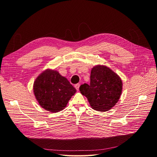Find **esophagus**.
Returning <instances> with one entry per match:
<instances>
[{
	"mask_svg": "<svg viewBox=\"0 0 157 157\" xmlns=\"http://www.w3.org/2000/svg\"><path fill=\"white\" fill-rule=\"evenodd\" d=\"M79 86H80V84L79 83H77L75 85V88L77 89V90H79Z\"/></svg>",
	"mask_w": 157,
	"mask_h": 157,
	"instance_id": "obj_1",
	"label": "esophagus"
}]
</instances>
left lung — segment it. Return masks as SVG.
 <instances>
[{"label": "left lung", "mask_w": 157, "mask_h": 157, "mask_svg": "<svg viewBox=\"0 0 157 157\" xmlns=\"http://www.w3.org/2000/svg\"><path fill=\"white\" fill-rule=\"evenodd\" d=\"M90 82L79 87L91 108L107 112L117 104L122 93L123 82L119 75L104 65H97L90 72Z\"/></svg>", "instance_id": "1"}]
</instances>
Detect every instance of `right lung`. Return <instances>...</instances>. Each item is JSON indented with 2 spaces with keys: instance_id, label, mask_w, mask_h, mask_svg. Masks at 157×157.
<instances>
[{
  "instance_id": "obj_1",
  "label": "right lung",
  "mask_w": 157,
  "mask_h": 157,
  "mask_svg": "<svg viewBox=\"0 0 157 157\" xmlns=\"http://www.w3.org/2000/svg\"><path fill=\"white\" fill-rule=\"evenodd\" d=\"M33 92L42 108L56 113L66 108L76 89L57 70L46 69L35 79Z\"/></svg>"
}]
</instances>
